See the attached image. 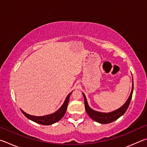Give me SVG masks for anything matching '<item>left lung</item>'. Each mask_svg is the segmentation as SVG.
<instances>
[{
    "instance_id": "8db88e82",
    "label": "left lung",
    "mask_w": 147,
    "mask_h": 147,
    "mask_svg": "<svg viewBox=\"0 0 147 147\" xmlns=\"http://www.w3.org/2000/svg\"><path fill=\"white\" fill-rule=\"evenodd\" d=\"M133 89H134V84L132 83V91L130 92V96L128 98L126 102L121 107L117 109V110L111 112L109 113H100V112L95 111L90 109L89 105H88L87 101L85 97V94L83 93L84 97V103H85V109L87 113L89 115L90 118H92L95 121L100 123L101 124H107L110 123L115 121L117 119H118L120 116H121L123 114H124L125 112H126L127 109H128L129 106V104L130 103V100L132 99V92Z\"/></svg>"
}]
</instances>
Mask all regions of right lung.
I'll use <instances>...</instances> for the list:
<instances>
[{"mask_svg":"<svg viewBox=\"0 0 147 147\" xmlns=\"http://www.w3.org/2000/svg\"><path fill=\"white\" fill-rule=\"evenodd\" d=\"M71 94V92L69 93L67 95V96L64 103H63L62 107H61L57 112H55V113L49 114V115H46L44 116H34L29 115V114L26 113L25 112H24L22 110H21V111H22V113L24 114V116L26 118H28V119L32 120V121L37 123L44 125H52L53 123H57V121H59V120L62 119L63 118V116H64V114L67 111V109L69 97H70Z\"/></svg>","mask_w":147,"mask_h":147,"instance_id":"right-lung-1","label":"right lung"}]
</instances>
